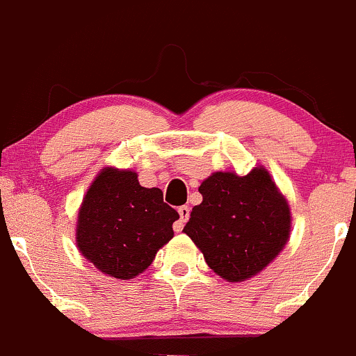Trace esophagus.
I'll use <instances>...</instances> for the list:
<instances>
[{"label":"esophagus","instance_id":"esophagus-1","mask_svg":"<svg viewBox=\"0 0 356 356\" xmlns=\"http://www.w3.org/2000/svg\"><path fill=\"white\" fill-rule=\"evenodd\" d=\"M189 207H179L177 208V213H179V222H175V225H174V230L175 232H181L182 230V227H184V223L188 222V218H189Z\"/></svg>","mask_w":356,"mask_h":356}]
</instances>
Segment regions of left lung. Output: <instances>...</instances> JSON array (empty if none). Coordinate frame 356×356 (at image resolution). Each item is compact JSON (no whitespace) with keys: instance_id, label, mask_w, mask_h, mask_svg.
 Instances as JSON below:
<instances>
[{"instance_id":"left-lung-1","label":"left lung","mask_w":356,"mask_h":356,"mask_svg":"<svg viewBox=\"0 0 356 356\" xmlns=\"http://www.w3.org/2000/svg\"><path fill=\"white\" fill-rule=\"evenodd\" d=\"M200 193L203 201L193 208L182 232L220 278L245 282L285 249L290 204L268 168L257 165L247 175L213 172L201 182Z\"/></svg>"}]
</instances>
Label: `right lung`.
Instances as JSON below:
<instances>
[{"label":"right lung","mask_w":356,"mask_h":356,"mask_svg":"<svg viewBox=\"0 0 356 356\" xmlns=\"http://www.w3.org/2000/svg\"><path fill=\"white\" fill-rule=\"evenodd\" d=\"M175 220L159 188H143L129 168L104 167L78 208L76 247L104 275L133 280L174 237Z\"/></svg>","instance_id":"1"}]
</instances>
